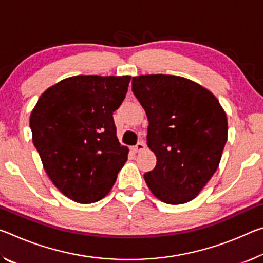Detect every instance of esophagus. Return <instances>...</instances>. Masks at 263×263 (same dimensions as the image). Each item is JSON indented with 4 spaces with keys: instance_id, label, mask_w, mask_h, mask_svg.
I'll return each instance as SVG.
<instances>
[{
    "instance_id": "1",
    "label": "esophagus",
    "mask_w": 263,
    "mask_h": 263,
    "mask_svg": "<svg viewBox=\"0 0 263 263\" xmlns=\"http://www.w3.org/2000/svg\"><path fill=\"white\" fill-rule=\"evenodd\" d=\"M145 147H146V144H145L144 141H138V143L136 144V146H133L132 148L135 152H141L144 151Z\"/></svg>"
}]
</instances>
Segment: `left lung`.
<instances>
[{"label": "left lung", "instance_id": "8db88e82", "mask_svg": "<svg viewBox=\"0 0 263 263\" xmlns=\"http://www.w3.org/2000/svg\"><path fill=\"white\" fill-rule=\"evenodd\" d=\"M132 91L147 115V146L157 157L144 174L148 189L170 205L191 201L218 170L226 114L213 93L184 77H133Z\"/></svg>", "mask_w": 263, "mask_h": 263}]
</instances>
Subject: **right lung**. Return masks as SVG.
Listing matches in <instances>:
<instances>
[{"label": "right lung", "instance_id": "1", "mask_svg": "<svg viewBox=\"0 0 263 263\" xmlns=\"http://www.w3.org/2000/svg\"><path fill=\"white\" fill-rule=\"evenodd\" d=\"M130 81V76L69 77L49 87L31 112L32 143L45 172L73 201L105 197L127 159L114 112Z\"/></svg>", "mask_w": 263, "mask_h": 263}]
</instances>
